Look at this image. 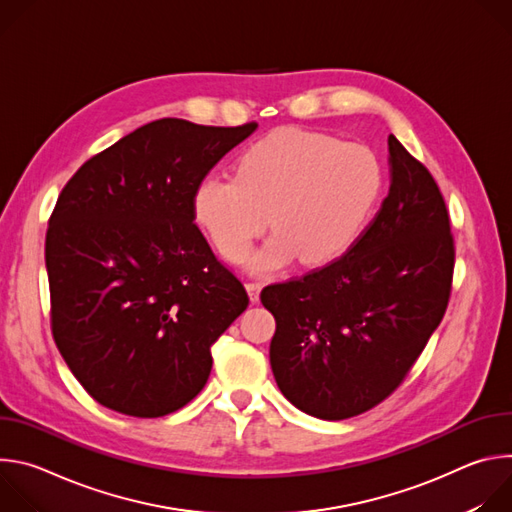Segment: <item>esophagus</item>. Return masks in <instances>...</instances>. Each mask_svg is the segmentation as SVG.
Returning a JSON list of instances; mask_svg holds the SVG:
<instances>
[{"instance_id":"obj_1","label":"esophagus","mask_w":512,"mask_h":512,"mask_svg":"<svg viewBox=\"0 0 512 512\" xmlns=\"http://www.w3.org/2000/svg\"><path fill=\"white\" fill-rule=\"evenodd\" d=\"M247 294H249V300L251 304H257L259 302V294H261V283H247Z\"/></svg>"}]
</instances>
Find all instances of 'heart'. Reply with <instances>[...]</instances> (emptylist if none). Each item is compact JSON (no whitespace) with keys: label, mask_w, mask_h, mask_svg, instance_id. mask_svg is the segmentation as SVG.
<instances>
[{"label":"heart","mask_w":512,"mask_h":512,"mask_svg":"<svg viewBox=\"0 0 512 512\" xmlns=\"http://www.w3.org/2000/svg\"><path fill=\"white\" fill-rule=\"evenodd\" d=\"M383 188V168L362 143L296 127L277 129L245 152L237 178L206 176L192 214L212 247L239 261L267 223L275 231L247 265L267 275L342 257L367 229Z\"/></svg>","instance_id":"obj_1"}]
</instances>
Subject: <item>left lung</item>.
Wrapping results in <instances>:
<instances>
[{
  "mask_svg": "<svg viewBox=\"0 0 512 512\" xmlns=\"http://www.w3.org/2000/svg\"><path fill=\"white\" fill-rule=\"evenodd\" d=\"M387 143L389 194L358 241L330 265L261 291L277 324L275 383L318 419L387 399L448 308L454 239L444 196L395 135Z\"/></svg>",
  "mask_w": 512,
  "mask_h": 512,
  "instance_id": "left-lung-1",
  "label": "left lung"
}]
</instances>
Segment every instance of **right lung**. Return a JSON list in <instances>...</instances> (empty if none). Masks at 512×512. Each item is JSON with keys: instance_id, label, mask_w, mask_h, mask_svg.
<instances>
[{"instance_id": "right-lung-1", "label": "right lung", "mask_w": 512, "mask_h": 512, "mask_svg": "<svg viewBox=\"0 0 512 512\" xmlns=\"http://www.w3.org/2000/svg\"><path fill=\"white\" fill-rule=\"evenodd\" d=\"M255 129L158 119L62 188L46 233L52 336L101 405L162 417L206 385L210 346L249 298L194 225L192 194Z\"/></svg>"}]
</instances>
